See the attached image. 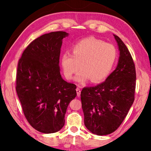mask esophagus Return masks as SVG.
<instances>
[{
	"instance_id": "1",
	"label": "esophagus",
	"mask_w": 151,
	"mask_h": 151,
	"mask_svg": "<svg viewBox=\"0 0 151 151\" xmlns=\"http://www.w3.org/2000/svg\"><path fill=\"white\" fill-rule=\"evenodd\" d=\"M76 92H77V96L78 97H80V93H81V90H80V88L79 87H77V88H76Z\"/></svg>"
}]
</instances>
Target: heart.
Listing matches in <instances>:
<instances>
[{
    "instance_id": "1",
    "label": "heart",
    "mask_w": 151,
    "mask_h": 151,
    "mask_svg": "<svg viewBox=\"0 0 151 151\" xmlns=\"http://www.w3.org/2000/svg\"><path fill=\"white\" fill-rule=\"evenodd\" d=\"M117 51L114 45L93 37L82 39L72 47V54L63 53L61 67L66 78L71 80L78 70L76 79L84 82H102L108 77L114 67Z\"/></svg>"
}]
</instances>
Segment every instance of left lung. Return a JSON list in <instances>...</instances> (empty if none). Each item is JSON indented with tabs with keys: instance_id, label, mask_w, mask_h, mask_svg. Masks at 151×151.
I'll use <instances>...</instances> for the list:
<instances>
[{
	"instance_id": "8db88e82",
	"label": "left lung",
	"mask_w": 151,
	"mask_h": 151,
	"mask_svg": "<svg viewBox=\"0 0 151 151\" xmlns=\"http://www.w3.org/2000/svg\"><path fill=\"white\" fill-rule=\"evenodd\" d=\"M119 50L118 64L102 83L82 88L84 125L98 135L118 129L135 100L136 71L133 58L122 40L113 35Z\"/></svg>"
}]
</instances>
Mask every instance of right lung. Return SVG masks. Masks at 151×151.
<instances>
[{"mask_svg":"<svg viewBox=\"0 0 151 151\" xmlns=\"http://www.w3.org/2000/svg\"><path fill=\"white\" fill-rule=\"evenodd\" d=\"M65 32L45 34L33 40L18 64L16 89L30 125L53 133L65 125L68 105L76 97V85L60 73L59 60Z\"/></svg>","mask_w":151,"mask_h":151,"instance_id":"add662e5","label":"right lung"}]
</instances>
